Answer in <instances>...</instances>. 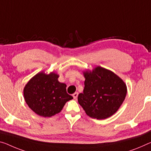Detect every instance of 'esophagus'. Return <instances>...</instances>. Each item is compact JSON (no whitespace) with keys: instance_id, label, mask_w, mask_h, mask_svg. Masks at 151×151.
<instances>
[{"instance_id":"1","label":"esophagus","mask_w":151,"mask_h":151,"mask_svg":"<svg viewBox=\"0 0 151 151\" xmlns=\"http://www.w3.org/2000/svg\"><path fill=\"white\" fill-rule=\"evenodd\" d=\"M72 96H73V99H77L78 96V92H75V93H73V94Z\"/></svg>"}]
</instances>
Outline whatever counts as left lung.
Segmentation results:
<instances>
[{
    "mask_svg": "<svg viewBox=\"0 0 151 151\" xmlns=\"http://www.w3.org/2000/svg\"><path fill=\"white\" fill-rule=\"evenodd\" d=\"M83 93L78 101L89 117L96 119L109 117L118 110L127 94V87L121 78L108 69L97 67L84 73Z\"/></svg>",
    "mask_w": 151,
    "mask_h": 151,
    "instance_id": "left-lung-1",
    "label": "left lung"
}]
</instances>
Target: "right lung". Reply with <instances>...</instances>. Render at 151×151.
Listing matches in <instances>:
<instances>
[{"mask_svg": "<svg viewBox=\"0 0 151 151\" xmlns=\"http://www.w3.org/2000/svg\"><path fill=\"white\" fill-rule=\"evenodd\" d=\"M58 78L53 72L38 73L25 86V101L38 115L46 117L59 113L66 102L73 99L67 93L65 83L59 82Z\"/></svg>", "mask_w": 151, "mask_h": 151, "instance_id": "obj_1", "label": "right lung"}]
</instances>
